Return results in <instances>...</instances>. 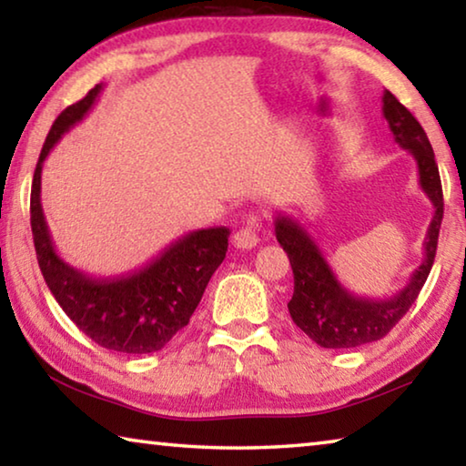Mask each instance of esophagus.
Returning <instances> with one entry per match:
<instances>
[{
	"label": "esophagus",
	"instance_id": "1",
	"mask_svg": "<svg viewBox=\"0 0 466 466\" xmlns=\"http://www.w3.org/2000/svg\"><path fill=\"white\" fill-rule=\"evenodd\" d=\"M259 242V219L250 218L247 224L234 232V247L236 248H253Z\"/></svg>",
	"mask_w": 466,
	"mask_h": 466
}]
</instances>
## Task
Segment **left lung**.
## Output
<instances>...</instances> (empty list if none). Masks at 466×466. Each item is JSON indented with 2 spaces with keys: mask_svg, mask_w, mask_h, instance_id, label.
<instances>
[{
  "mask_svg": "<svg viewBox=\"0 0 466 466\" xmlns=\"http://www.w3.org/2000/svg\"><path fill=\"white\" fill-rule=\"evenodd\" d=\"M381 103L390 132L396 143L415 157L419 187L433 205V218L423 242V263L410 273L406 286L392 297H357L339 282L307 228L297 218L276 213L273 218L276 238L286 250L294 273V294L288 302V311L292 321L321 349H357L386 336L415 305L438 248L444 197H441L440 169L435 164L431 143L417 117L392 93L383 91Z\"/></svg>",
  "mask_w": 466,
  "mask_h": 466,
  "instance_id": "left-lung-1",
  "label": "left lung"
}]
</instances>
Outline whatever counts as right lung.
<instances>
[{"mask_svg": "<svg viewBox=\"0 0 466 466\" xmlns=\"http://www.w3.org/2000/svg\"><path fill=\"white\" fill-rule=\"evenodd\" d=\"M101 91L103 85H97L57 116L36 161L31 190L36 261L64 313L88 338L124 354L157 352L188 326L213 271L224 261L230 228L184 234L143 268L109 278L86 276L57 255L41 205L43 164L57 140L91 112Z\"/></svg>", "mask_w": 466, "mask_h": 466, "instance_id": "obj_1", "label": "right lung"}]
</instances>
